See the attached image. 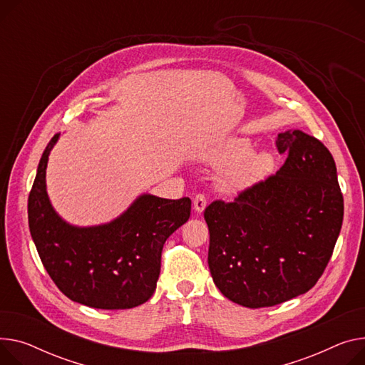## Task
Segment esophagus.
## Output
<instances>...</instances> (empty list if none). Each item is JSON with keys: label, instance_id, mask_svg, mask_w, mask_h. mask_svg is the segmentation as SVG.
<instances>
[{"label": "esophagus", "instance_id": "obj_1", "mask_svg": "<svg viewBox=\"0 0 365 365\" xmlns=\"http://www.w3.org/2000/svg\"><path fill=\"white\" fill-rule=\"evenodd\" d=\"M205 207H207L205 195H202V193H198V195L195 197V200H193V210L201 214L205 210Z\"/></svg>", "mask_w": 365, "mask_h": 365}]
</instances>
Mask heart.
Instances as JSON below:
<instances>
[{"mask_svg": "<svg viewBox=\"0 0 365 365\" xmlns=\"http://www.w3.org/2000/svg\"><path fill=\"white\" fill-rule=\"evenodd\" d=\"M251 148L252 143L248 139L236 138L208 155V164L223 167L220 185L226 192H244L272 173L274 167L273 154L270 151H251Z\"/></svg>", "mask_w": 365, "mask_h": 365, "instance_id": "heart-1", "label": "heart"}]
</instances>
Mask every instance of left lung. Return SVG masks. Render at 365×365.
Returning a JSON list of instances; mask_svg holds the SVG:
<instances>
[{"label": "left lung", "instance_id": "obj_1", "mask_svg": "<svg viewBox=\"0 0 365 365\" xmlns=\"http://www.w3.org/2000/svg\"><path fill=\"white\" fill-rule=\"evenodd\" d=\"M276 147L287 153L276 175L233 202L214 201L204 211L212 280L227 299L248 308L308 292L344 222L336 164L324 145L302 130H287L279 133Z\"/></svg>", "mask_w": 365, "mask_h": 365}]
</instances>
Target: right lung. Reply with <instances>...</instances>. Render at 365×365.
Returning a JSON list of instances; mask_svg holds the SVG:
<instances>
[{
    "label": "right lung",
    "mask_w": 365,
    "mask_h": 365,
    "mask_svg": "<svg viewBox=\"0 0 365 365\" xmlns=\"http://www.w3.org/2000/svg\"><path fill=\"white\" fill-rule=\"evenodd\" d=\"M60 133L41 157L29 193V229L53 282L71 301L98 309L147 302L157 287L167 237L187 222L190 200L138 197L113 222L78 227L56 212L46 193V164Z\"/></svg>",
    "instance_id": "1"
}]
</instances>
